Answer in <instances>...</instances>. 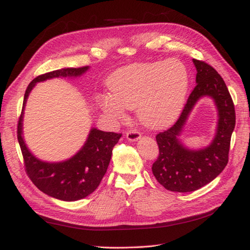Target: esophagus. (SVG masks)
Masks as SVG:
<instances>
[{"mask_svg": "<svg viewBox=\"0 0 250 250\" xmlns=\"http://www.w3.org/2000/svg\"><path fill=\"white\" fill-rule=\"evenodd\" d=\"M125 136H126V139H128L129 141L135 142V141H137V140H140L141 133H140V132L137 131V130H135V129H131V130H129L128 132H126Z\"/></svg>", "mask_w": 250, "mask_h": 250, "instance_id": "esophagus-1", "label": "esophagus"}]
</instances>
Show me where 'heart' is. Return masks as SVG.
<instances>
[{
	"label": "heart",
	"mask_w": 250,
	"mask_h": 250,
	"mask_svg": "<svg viewBox=\"0 0 250 250\" xmlns=\"http://www.w3.org/2000/svg\"><path fill=\"white\" fill-rule=\"evenodd\" d=\"M110 94L101 99L104 113L121 119L125 110L137 108L142 125L166 128L182 110L188 89V73L182 62L139 63L119 68L108 79Z\"/></svg>",
	"instance_id": "obj_1"
}]
</instances>
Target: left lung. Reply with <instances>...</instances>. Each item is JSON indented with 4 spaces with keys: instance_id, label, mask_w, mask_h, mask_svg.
Returning <instances> with one entry per match:
<instances>
[{
    "instance_id": "1",
    "label": "left lung",
    "mask_w": 250,
    "mask_h": 250,
    "mask_svg": "<svg viewBox=\"0 0 250 250\" xmlns=\"http://www.w3.org/2000/svg\"><path fill=\"white\" fill-rule=\"evenodd\" d=\"M196 84L190 93L177 121L156 136L159 156L152 164L158 183L169 191L191 192L210 183L224 171L229 161L232 132L235 126V109L226 83L213 66L193 59ZM208 95L214 99L220 120L212 144L204 150L190 151L179 141L182 126L199 98Z\"/></svg>"
}]
</instances>
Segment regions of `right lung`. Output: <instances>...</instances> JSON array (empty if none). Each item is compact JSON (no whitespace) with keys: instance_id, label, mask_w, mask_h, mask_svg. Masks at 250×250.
I'll list each match as a JSON object with an SVG mask.
<instances>
[{"instance_id":"1","label":"right lung","mask_w":250,"mask_h":250,"mask_svg":"<svg viewBox=\"0 0 250 250\" xmlns=\"http://www.w3.org/2000/svg\"><path fill=\"white\" fill-rule=\"evenodd\" d=\"M88 68L89 66L64 67L35 77L25 90L22 111L18 120L17 137L26 174L42 192L62 201L83 199L99 187L107 171L113 148L122 134L93 128L90 131L87 142L75 156L59 163L43 162L32 155L23 142V108L29 93L36 83L54 77L81 76Z\"/></svg>"}]
</instances>
